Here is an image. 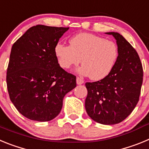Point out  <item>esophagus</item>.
Listing matches in <instances>:
<instances>
[{
  "mask_svg": "<svg viewBox=\"0 0 149 149\" xmlns=\"http://www.w3.org/2000/svg\"><path fill=\"white\" fill-rule=\"evenodd\" d=\"M76 81H77V84H78V85H81V84H83L84 83V80L80 77H77Z\"/></svg>",
  "mask_w": 149,
  "mask_h": 149,
  "instance_id": "34e87169",
  "label": "esophagus"
}]
</instances>
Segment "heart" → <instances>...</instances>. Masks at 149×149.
Instances as JSON below:
<instances>
[{"label": "heart", "instance_id": "b5f03b06", "mask_svg": "<svg viewBox=\"0 0 149 149\" xmlns=\"http://www.w3.org/2000/svg\"><path fill=\"white\" fill-rule=\"evenodd\" d=\"M70 45L57 43L55 55L62 68L68 69L81 63V74L99 81L108 76L119 57V48L113 40L89 33H81L69 39Z\"/></svg>", "mask_w": 149, "mask_h": 149}]
</instances>
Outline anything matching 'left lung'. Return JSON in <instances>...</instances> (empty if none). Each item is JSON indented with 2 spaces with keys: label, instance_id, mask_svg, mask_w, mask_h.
<instances>
[{
  "label": "left lung",
  "instance_id": "obj_1",
  "mask_svg": "<svg viewBox=\"0 0 149 149\" xmlns=\"http://www.w3.org/2000/svg\"><path fill=\"white\" fill-rule=\"evenodd\" d=\"M113 35L119 48V57L108 76L101 81L86 83V113L95 122L115 125L132 113L139 99L143 69L137 52L118 33Z\"/></svg>",
  "mask_w": 149,
  "mask_h": 149
}]
</instances>
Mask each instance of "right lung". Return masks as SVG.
<instances>
[{
    "mask_svg": "<svg viewBox=\"0 0 149 149\" xmlns=\"http://www.w3.org/2000/svg\"><path fill=\"white\" fill-rule=\"evenodd\" d=\"M69 27L36 25L13 44L6 72L10 98L30 120L48 122L61 111L66 93L76 86V76L60 66L55 46Z\"/></svg>",
    "mask_w": 149,
    "mask_h": 149,
    "instance_id": "add662e5",
    "label": "right lung"
}]
</instances>
